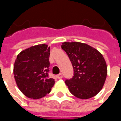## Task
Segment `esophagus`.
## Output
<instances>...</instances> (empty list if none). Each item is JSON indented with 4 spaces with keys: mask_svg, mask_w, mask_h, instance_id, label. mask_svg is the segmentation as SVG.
<instances>
[{
    "mask_svg": "<svg viewBox=\"0 0 121 121\" xmlns=\"http://www.w3.org/2000/svg\"><path fill=\"white\" fill-rule=\"evenodd\" d=\"M62 77H63V75H62V74H61V73L58 74V75H57V78H58V79L62 78Z\"/></svg>",
    "mask_w": 121,
    "mask_h": 121,
    "instance_id": "1",
    "label": "esophagus"
}]
</instances>
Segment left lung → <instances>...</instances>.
Segmentation results:
<instances>
[{
    "instance_id": "1",
    "label": "left lung",
    "mask_w": 121,
    "mask_h": 121,
    "mask_svg": "<svg viewBox=\"0 0 121 121\" xmlns=\"http://www.w3.org/2000/svg\"><path fill=\"white\" fill-rule=\"evenodd\" d=\"M61 48L73 67V77L65 81L69 91L78 99L95 96L106 78L107 65L103 56L95 48L80 42H64Z\"/></svg>"
}]
</instances>
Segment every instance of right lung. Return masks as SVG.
Returning <instances> with one entry per match:
<instances>
[{
    "instance_id": "add662e5",
    "label": "right lung",
    "mask_w": 121,
    "mask_h": 121,
    "mask_svg": "<svg viewBox=\"0 0 121 121\" xmlns=\"http://www.w3.org/2000/svg\"><path fill=\"white\" fill-rule=\"evenodd\" d=\"M50 48L37 45L17 55L13 67L14 78L20 91L28 98L41 99L49 93L54 79L48 76Z\"/></svg>"
}]
</instances>
